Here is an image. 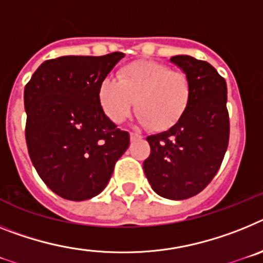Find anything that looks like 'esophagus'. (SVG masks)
<instances>
[{"mask_svg": "<svg viewBox=\"0 0 263 263\" xmlns=\"http://www.w3.org/2000/svg\"><path fill=\"white\" fill-rule=\"evenodd\" d=\"M129 136H131V140H138V139L143 138V136H141L140 134H138V132H131Z\"/></svg>", "mask_w": 263, "mask_h": 263, "instance_id": "esophagus-1", "label": "esophagus"}]
</instances>
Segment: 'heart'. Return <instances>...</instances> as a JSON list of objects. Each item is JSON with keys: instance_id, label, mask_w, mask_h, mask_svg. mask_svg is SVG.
<instances>
[{"instance_id": "1", "label": "heart", "mask_w": 263, "mask_h": 263, "mask_svg": "<svg viewBox=\"0 0 263 263\" xmlns=\"http://www.w3.org/2000/svg\"><path fill=\"white\" fill-rule=\"evenodd\" d=\"M98 98L109 120L122 123L138 111V120L154 131L172 128L184 116L192 98L188 75L172 71L170 66L154 61H136L123 66L118 81L104 78L100 82Z\"/></svg>"}]
</instances>
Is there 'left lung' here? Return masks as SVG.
<instances>
[{"label": "left lung", "instance_id": "left-lung-1", "mask_svg": "<svg viewBox=\"0 0 263 263\" xmlns=\"http://www.w3.org/2000/svg\"><path fill=\"white\" fill-rule=\"evenodd\" d=\"M171 62L188 75L191 103L168 131L151 135L143 163L151 186L161 197L185 200L200 193L220 170L229 143L227 82L205 61L175 55Z\"/></svg>", "mask_w": 263, "mask_h": 263}]
</instances>
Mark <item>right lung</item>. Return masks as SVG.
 I'll return each mask as SVG.
<instances>
[{
    "mask_svg": "<svg viewBox=\"0 0 263 263\" xmlns=\"http://www.w3.org/2000/svg\"><path fill=\"white\" fill-rule=\"evenodd\" d=\"M123 57L49 59L25 87L29 156L43 182L66 200L99 195L129 145V134L107 118L98 98L100 82Z\"/></svg>",
    "mask_w": 263,
    "mask_h": 263,
    "instance_id": "right-lung-1",
    "label": "right lung"
}]
</instances>
